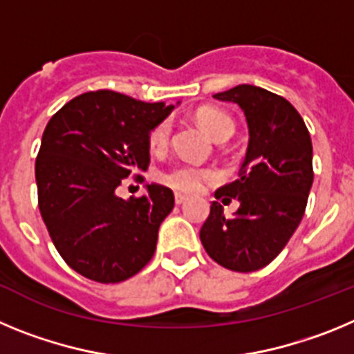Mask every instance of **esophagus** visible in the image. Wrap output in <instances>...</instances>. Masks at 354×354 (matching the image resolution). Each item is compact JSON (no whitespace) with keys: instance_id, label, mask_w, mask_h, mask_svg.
<instances>
[{"instance_id":"34e87169","label":"esophagus","mask_w":354,"mask_h":354,"mask_svg":"<svg viewBox=\"0 0 354 354\" xmlns=\"http://www.w3.org/2000/svg\"><path fill=\"white\" fill-rule=\"evenodd\" d=\"M187 200V196L186 195H183V193H175V204H184V202H186Z\"/></svg>"}]
</instances>
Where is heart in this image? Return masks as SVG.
Wrapping results in <instances>:
<instances>
[{"instance_id": "obj_1", "label": "heart", "mask_w": 354, "mask_h": 354, "mask_svg": "<svg viewBox=\"0 0 354 354\" xmlns=\"http://www.w3.org/2000/svg\"><path fill=\"white\" fill-rule=\"evenodd\" d=\"M196 120L218 142L230 138L234 134V129H236L232 118L228 117L225 111L216 108H202L196 113ZM170 118L159 120L147 134V145H149V150L152 154H162L168 149V145H170ZM159 179H161L162 184L174 187L177 192L196 193L200 192V187L204 186V183L214 179V171L211 168L196 167V165H192V162H180V165L171 167L170 170L162 171Z\"/></svg>"}]
</instances>
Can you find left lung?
<instances>
[{
	"label": "left lung",
	"instance_id": "obj_1",
	"mask_svg": "<svg viewBox=\"0 0 354 354\" xmlns=\"http://www.w3.org/2000/svg\"><path fill=\"white\" fill-rule=\"evenodd\" d=\"M241 106L250 142L239 179L216 189L223 202L239 200L232 218L212 202L200 228L209 257L230 271L250 273L277 259L298 228L314 183L312 140L301 115L287 99L253 84L216 93Z\"/></svg>",
	"mask_w": 354,
	"mask_h": 354
}]
</instances>
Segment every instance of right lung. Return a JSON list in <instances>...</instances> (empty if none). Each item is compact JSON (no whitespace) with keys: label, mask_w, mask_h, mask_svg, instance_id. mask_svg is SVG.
Here are the masks:
<instances>
[{"label":"right lung","mask_w":354,"mask_h":354,"mask_svg":"<svg viewBox=\"0 0 354 354\" xmlns=\"http://www.w3.org/2000/svg\"><path fill=\"white\" fill-rule=\"evenodd\" d=\"M174 106L95 90L62 106L44 129L35 161L42 220L67 266L93 282H124L156 252L158 230L174 209L161 184L124 200L117 187L149 168L147 134Z\"/></svg>","instance_id":"add662e5"}]
</instances>
